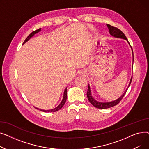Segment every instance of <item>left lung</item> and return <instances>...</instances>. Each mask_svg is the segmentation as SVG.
<instances>
[{"label": "left lung", "instance_id": "8db88e82", "mask_svg": "<svg viewBox=\"0 0 149 149\" xmlns=\"http://www.w3.org/2000/svg\"><path fill=\"white\" fill-rule=\"evenodd\" d=\"M109 31V33H110L111 35H112L113 37H115V38H123L124 39V40H127V42H128V43L129 44V45L130 46L131 48H132V46L130 45L129 42H128V40L127 37H126V36L124 35V34L122 32L121 30H120L118 28H117L116 27H113L110 25H106ZM132 54H133V60H134V53H133V50H132ZM132 77H131V79L130 80L129 84L127 88L126 89V90L125 91V92H124L123 94L118 99H116L114 101H110V102H106V103H102V102H99V101H97V100H95L94 98H93L92 96V93H91V88L89 86V84L88 85V92H87V97L88 98L89 101V102L94 107L98 108V109H107V108H110L112 107L113 106H116V104H118L120 102V101L123 99V98L124 97V95L126 94V93L127 92V90L128 89L129 86L130 85V83L132 82Z\"/></svg>", "mask_w": 149, "mask_h": 149}]
</instances>
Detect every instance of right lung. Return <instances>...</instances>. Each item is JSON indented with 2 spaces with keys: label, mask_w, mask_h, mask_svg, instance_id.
<instances>
[{
  "label": "right lung",
  "mask_w": 149,
  "mask_h": 149,
  "mask_svg": "<svg viewBox=\"0 0 149 149\" xmlns=\"http://www.w3.org/2000/svg\"><path fill=\"white\" fill-rule=\"evenodd\" d=\"M41 31V28H39V29H37V30L33 31V32L31 33L27 37V38L25 39V40L24 41V42H23V44L25 43L26 42H28L31 37H32L33 36H34L35 34L38 33L39 31ZM66 98H67V88H66L65 89V91H64V92H63V98H62V100H61V101L59 105H58V106H57L56 107H55V108L52 109H49V110H43V109H38V108L36 107H35V108L37 109H38V110H40V111H41L45 112H56V111H58V110H60V109L63 106H64V104H65L66 101Z\"/></svg>",
  "instance_id": "add662e5"
}]
</instances>
